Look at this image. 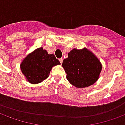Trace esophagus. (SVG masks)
Listing matches in <instances>:
<instances>
[{"mask_svg": "<svg viewBox=\"0 0 125 125\" xmlns=\"http://www.w3.org/2000/svg\"><path fill=\"white\" fill-rule=\"evenodd\" d=\"M59 61H60V63H61V64H62L63 62V58H60V59H59Z\"/></svg>", "mask_w": 125, "mask_h": 125, "instance_id": "esophagus-1", "label": "esophagus"}]
</instances>
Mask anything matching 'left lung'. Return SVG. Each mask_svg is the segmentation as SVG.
<instances>
[{
  "label": "left lung",
  "mask_w": 125,
  "mask_h": 125,
  "mask_svg": "<svg viewBox=\"0 0 125 125\" xmlns=\"http://www.w3.org/2000/svg\"><path fill=\"white\" fill-rule=\"evenodd\" d=\"M62 67L68 81L77 88H85L95 83L102 70L100 60L86 48L72 50L63 61Z\"/></svg>",
  "instance_id": "obj_1"
}]
</instances>
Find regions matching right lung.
<instances>
[{"instance_id":"add662e5","label":"right lung","mask_w":125,"mask_h":125,"mask_svg":"<svg viewBox=\"0 0 125 125\" xmlns=\"http://www.w3.org/2000/svg\"><path fill=\"white\" fill-rule=\"evenodd\" d=\"M60 62L53 54H49L42 47L28 54L20 63V70L26 81L40 83L48 77L52 68Z\"/></svg>"}]
</instances>
